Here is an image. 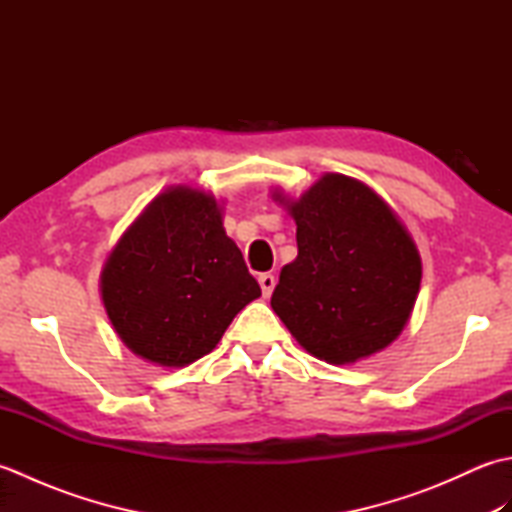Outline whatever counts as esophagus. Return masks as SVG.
I'll return each mask as SVG.
<instances>
[{
	"instance_id": "obj_1",
	"label": "esophagus",
	"mask_w": 512,
	"mask_h": 512,
	"mask_svg": "<svg viewBox=\"0 0 512 512\" xmlns=\"http://www.w3.org/2000/svg\"><path fill=\"white\" fill-rule=\"evenodd\" d=\"M275 275H270V273H264V275H259V286H262V292H264V297L268 299L270 295H273V290H275Z\"/></svg>"
}]
</instances>
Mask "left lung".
Segmentation results:
<instances>
[{
  "label": "left lung",
  "mask_w": 512,
  "mask_h": 512,
  "mask_svg": "<svg viewBox=\"0 0 512 512\" xmlns=\"http://www.w3.org/2000/svg\"><path fill=\"white\" fill-rule=\"evenodd\" d=\"M297 259L281 268L270 299L308 354L354 365L394 343L416 306L422 259L396 211L365 182L323 173L297 200Z\"/></svg>",
  "instance_id": "8db88e82"
}]
</instances>
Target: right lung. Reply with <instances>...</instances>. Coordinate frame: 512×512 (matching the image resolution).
Wrapping results in <instances>:
<instances>
[{
  "mask_svg": "<svg viewBox=\"0 0 512 512\" xmlns=\"http://www.w3.org/2000/svg\"><path fill=\"white\" fill-rule=\"evenodd\" d=\"M262 288L224 231L213 193L178 184L158 193L107 255L101 299L129 350L187 367L215 350Z\"/></svg>",
  "mask_w": 512,
  "mask_h": 512,
  "instance_id": "obj_1",
  "label": "right lung"
}]
</instances>
